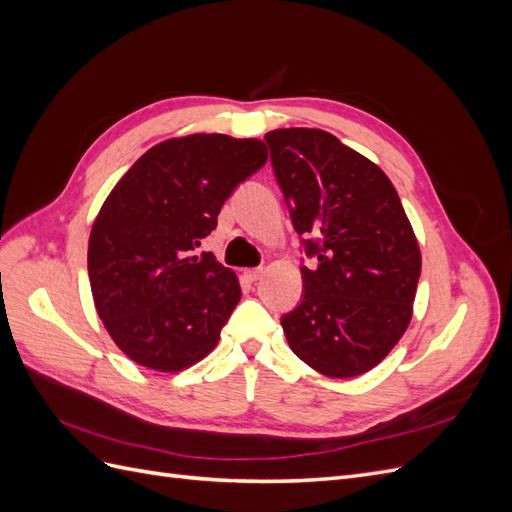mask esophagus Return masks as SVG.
I'll return each instance as SVG.
<instances>
[{"mask_svg":"<svg viewBox=\"0 0 512 512\" xmlns=\"http://www.w3.org/2000/svg\"><path fill=\"white\" fill-rule=\"evenodd\" d=\"M262 275H265V269H262V267H258V269H247V271H245V277H247V280H250V282H258Z\"/></svg>","mask_w":512,"mask_h":512,"instance_id":"esophagus-1","label":"esophagus"}]
</instances>
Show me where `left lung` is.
<instances>
[{
	"instance_id": "8db88e82",
	"label": "left lung",
	"mask_w": 512,
	"mask_h": 512,
	"mask_svg": "<svg viewBox=\"0 0 512 512\" xmlns=\"http://www.w3.org/2000/svg\"><path fill=\"white\" fill-rule=\"evenodd\" d=\"M265 141L292 226L318 258L301 267V303L282 316L288 344L324 376H361L412 318L421 250L408 215L391 179L337 136L284 128Z\"/></svg>"
}]
</instances>
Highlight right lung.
Here are the masks:
<instances>
[{"mask_svg":"<svg viewBox=\"0 0 512 512\" xmlns=\"http://www.w3.org/2000/svg\"><path fill=\"white\" fill-rule=\"evenodd\" d=\"M267 158L258 138H168L104 200L89 235V284L108 335L134 363L170 374L218 344L241 286L213 254L194 250Z\"/></svg>","mask_w":512,"mask_h":512,"instance_id":"right-lung-1","label":"right lung"}]
</instances>
